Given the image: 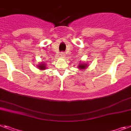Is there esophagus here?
Segmentation results:
<instances>
[{
	"mask_svg": "<svg viewBox=\"0 0 131 131\" xmlns=\"http://www.w3.org/2000/svg\"><path fill=\"white\" fill-rule=\"evenodd\" d=\"M60 56H61V58H64V57H65L64 52H61V53H60Z\"/></svg>",
	"mask_w": 131,
	"mask_h": 131,
	"instance_id": "1",
	"label": "esophagus"
}]
</instances>
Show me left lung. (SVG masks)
I'll use <instances>...</instances> for the list:
<instances>
[{
	"instance_id": "8db88e82",
	"label": "left lung",
	"mask_w": 131,
	"mask_h": 131,
	"mask_svg": "<svg viewBox=\"0 0 131 131\" xmlns=\"http://www.w3.org/2000/svg\"><path fill=\"white\" fill-rule=\"evenodd\" d=\"M79 68H81V70H82V69H84V68H86V65H84V64H80Z\"/></svg>"
}]
</instances>
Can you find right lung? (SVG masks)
I'll return each instance as SVG.
<instances>
[{"instance_id": "obj_1", "label": "right lung", "mask_w": 131, "mask_h": 131, "mask_svg": "<svg viewBox=\"0 0 131 131\" xmlns=\"http://www.w3.org/2000/svg\"><path fill=\"white\" fill-rule=\"evenodd\" d=\"M38 68H39V69H41V70H45V69H46V66H45V64L44 63H42V64H41L40 66H38Z\"/></svg>"}]
</instances>
